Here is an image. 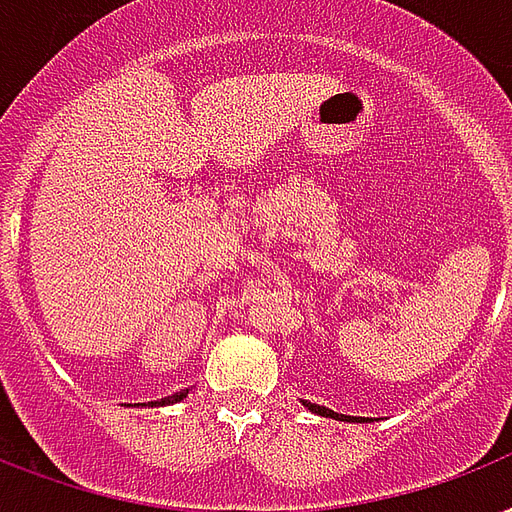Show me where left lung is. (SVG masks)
Here are the masks:
<instances>
[{"mask_svg": "<svg viewBox=\"0 0 512 512\" xmlns=\"http://www.w3.org/2000/svg\"><path fill=\"white\" fill-rule=\"evenodd\" d=\"M306 407H309V410L312 412H317V415H323V418H336V420H355V418H350V415H339V412H333V410H328V407H320V404H309V401H304ZM361 420H366V418H361ZM361 420H358V423H361Z\"/></svg>", "mask_w": 512, "mask_h": 512, "instance_id": "8db88e82", "label": "left lung"}]
</instances>
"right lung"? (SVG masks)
<instances>
[{"label": "right lung", "instance_id": "right-lung-1", "mask_svg": "<svg viewBox=\"0 0 512 512\" xmlns=\"http://www.w3.org/2000/svg\"><path fill=\"white\" fill-rule=\"evenodd\" d=\"M187 396V391H179V393H173V396H165V399L160 401H151V407H160V404H173V401H181Z\"/></svg>", "mask_w": 512, "mask_h": 512}]
</instances>
